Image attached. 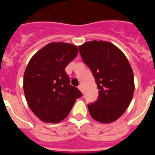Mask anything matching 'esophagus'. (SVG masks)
I'll return each instance as SVG.
<instances>
[{"label":"esophagus","instance_id":"1","mask_svg":"<svg viewBox=\"0 0 155 155\" xmlns=\"http://www.w3.org/2000/svg\"><path fill=\"white\" fill-rule=\"evenodd\" d=\"M78 88H79V90H80V91H81L82 93H84V89H83V86H82L81 84L78 86Z\"/></svg>","mask_w":155,"mask_h":155}]
</instances>
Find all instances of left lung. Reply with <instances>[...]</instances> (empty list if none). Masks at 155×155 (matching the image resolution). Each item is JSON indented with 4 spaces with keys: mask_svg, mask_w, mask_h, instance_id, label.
Masks as SVG:
<instances>
[{
    "mask_svg": "<svg viewBox=\"0 0 155 155\" xmlns=\"http://www.w3.org/2000/svg\"><path fill=\"white\" fill-rule=\"evenodd\" d=\"M82 60L91 69L98 98L88 104L91 116L110 124L124 114L134 92V72L124 53L109 42L93 40L78 46Z\"/></svg>",
    "mask_w": 155,
    "mask_h": 155,
    "instance_id": "obj_1",
    "label": "left lung"
}]
</instances>
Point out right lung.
I'll return each instance as SVG.
<instances>
[{
    "instance_id": "add662e5",
    "label": "right lung",
    "mask_w": 155,
    "mask_h": 155,
    "mask_svg": "<svg viewBox=\"0 0 155 155\" xmlns=\"http://www.w3.org/2000/svg\"><path fill=\"white\" fill-rule=\"evenodd\" d=\"M78 53V47L50 42L35 53L25 71L23 88L28 107L45 123L65 119L82 93L70 84L66 67Z\"/></svg>"
}]
</instances>
